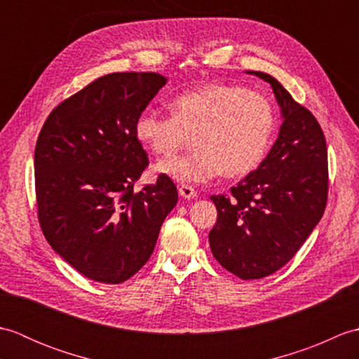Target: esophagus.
<instances>
[{"instance_id": "obj_1", "label": "esophagus", "mask_w": 359, "mask_h": 359, "mask_svg": "<svg viewBox=\"0 0 359 359\" xmlns=\"http://www.w3.org/2000/svg\"><path fill=\"white\" fill-rule=\"evenodd\" d=\"M179 194L182 197H185V199H194V197L197 196V191L189 185H180L179 187Z\"/></svg>"}]
</instances>
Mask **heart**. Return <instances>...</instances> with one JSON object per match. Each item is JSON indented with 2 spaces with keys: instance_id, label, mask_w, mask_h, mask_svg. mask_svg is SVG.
<instances>
[{
  "instance_id": "obj_1",
  "label": "heart",
  "mask_w": 359,
  "mask_h": 359,
  "mask_svg": "<svg viewBox=\"0 0 359 359\" xmlns=\"http://www.w3.org/2000/svg\"><path fill=\"white\" fill-rule=\"evenodd\" d=\"M276 111L257 90L236 85H205L174 98L171 114L144 109L135 118L139 142L158 156H172L193 137L196 149L163 158L154 170L182 184H201L225 172L247 175L269 152Z\"/></svg>"
}]
</instances>
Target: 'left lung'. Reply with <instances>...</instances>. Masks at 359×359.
I'll return each mask as SVG.
<instances>
[{
	"label": "left lung",
	"instance_id": "left-lung-1",
	"mask_svg": "<svg viewBox=\"0 0 359 359\" xmlns=\"http://www.w3.org/2000/svg\"><path fill=\"white\" fill-rule=\"evenodd\" d=\"M248 74L270 83L284 121L257 170L228 196H211L217 222L208 234L216 261L245 280L273 274L297 253L329 194L325 137L313 114L271 75Z\"/></svg>",
	"mask_w": 359,
	"mask_h": 359
}]
</instances>
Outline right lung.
<instances>
[{
  "label": "right lung",
  "mask_w": 359,
  "mask_h": 359,
  "mask_svg": "<svg viewBox=\"0 0 359 359\" xmlns=\"http://www.w3.org/2000/svg\"><path fill=\"white\" fill-rule=\"evenodd\" d=\"M165 83L156 72L104 75L60 103L38 135V222L49 245L95 282L134 276L177 203V188L163 174L134 191L148 166L135 118Z\"/></svg>",
  "instance_id": "add662e5"
}]
</instances>
